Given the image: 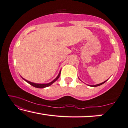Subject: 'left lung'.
I'll list each match as a JSON object with an SVG mask.
<instances>
[{
	"label": "left lung",
	"instance_id": "obj_1",
	"mask_svg": "<svg viewBox=\"0 0 128 128\" xmlns=\"http://www.w3.org/2000/svg\"><path fill=\"white\" fill-rule=\"evenodd\" d=\"M107 80H105V81L103 82L100 83V84H95V85H89V84H88V85L90 86H92V87H96V86H98L102 85V84H104V83H105L106 81H107Z\"/></svg>",
	"mask_w": 128,
	"mask_h": 128
}]
</instances>
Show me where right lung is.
I'll use <instances>...</instances> for the list:
<instances>
[{"label": "right lung", "mask_w": 128, "mask_h": 128, "mask_svg": "<svg viewBox=\"0 0 128 128\" xmlns=\"http://www.w3.org/2000/svg\"><path fill=\"white\" fill-rule=\"evenodd\" d=\"M60 74H61V70L60 71V72H59L58 75H57V76L56 77V78L53 80H52V81L51 82L48 83V84H36V83H34V82H30V81H29V80H25V79L23 78L22 76H21V78H22L24 80H26V82L28 83L29 84H30V85L33 86L34 87L37 88H44L48 87V86H50V85H51V84H53L54 82L56 81V80L58 79L59 77H60Z\"/></svg>", "instance_id": "add662e5"}]
</instances>
